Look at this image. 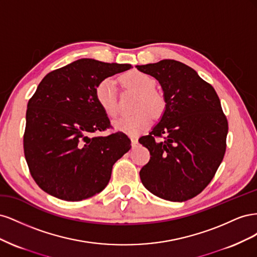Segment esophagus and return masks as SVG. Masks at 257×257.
<instances>
[{
  "mask_svg": "<svg viewBox=\"0 0 257 257\" xmlns=\"http://www.w3.org/2000/svg\"><path fill=\"white\" fill-rule=\"evenodd\" d=\"M131 141H132V147H136L137 146V144H138V139L137 138H135V137H132L131 138Z\"/></svg>",
  "mask_w": 257,
  "mask_h": 257,
  "instance_id": "34e87169",
  "label": "esophagus"
}]
</instances>
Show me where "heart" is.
<instances>
[{"label":"heart","mask_w":257,"mask_h":257,"mask_svg":"<svg viewBox=\"0 0 257 257\" xmlns=\"http://www.w3.org/2000/svg\"><path fill=\"white\" fill-rule=\"evenodd\" d=\"M121 81L125 87L141 93L135 110L131 115H124L113 121V126L128 135H137L149 127L154 118L160 116L165 109V100L159 92L154 91L155 80L151 76L138 71H132L121 76ZM95 99L105 114L114 118L118 114L116 100V83L111 77L100 80L95 87Z\"/></svg>","instance_id":"heart-1"}]
</instances>
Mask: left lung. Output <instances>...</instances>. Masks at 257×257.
<instances>
[{
  "label": "left lung",
  "instance_id": "obj_1",
  "mask_svg": "<svg viewBox=\"0 0 257 257\" xmlns=\"http://www.w3.org/2000/svg\"><path fill=\"white\" fill-rule=\"evenodd\" d=\"M164 91L165 111L139 143L150 152L141 169L145 188L170 201H185L212 180L226 150L228 123L210 83L175 60L137 65Z\"/></svg>",
  "mask_w": 257,
  "mask_h": 257
}]
</instances>
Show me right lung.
<instances>
[{
	"instance_id": "obj_1",
	"label": "right lung",
	"mask_w": 257,
	"mask_h": 257,
	"mask_svg": "<svg viewBox=\"0 0 257 257\" xmlns=\"http://www.w3.org/2000/svg\"><path fill=\"white\" fill-rule=\"evenodd\" d=\"M132 67L80 59L44 77L30 98L23 150L31 176L50 195L79 201L103 191L114 163L131 149L95 99L96 84Z\"/></svg>"
}]
</instances>
